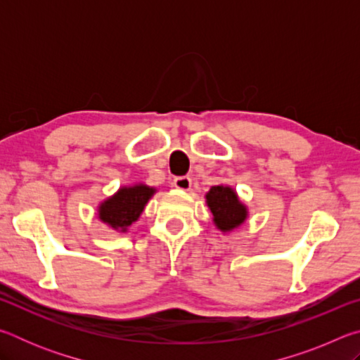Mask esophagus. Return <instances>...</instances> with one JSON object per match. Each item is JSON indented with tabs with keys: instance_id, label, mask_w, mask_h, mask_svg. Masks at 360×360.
<instances>
[{
	"instance_id": "34e87169",
	"label": "esophagus",
	"mask_w": 360,
	"mask_h": 360,
	"mask_svg": "<svg viewBox=\"0 0 360 360\" xmlns=\"http://www.w3.org/2000/svg\"><path fill=\"white\" fill-rule=\"evenodd\" d=\"M173 186L176 188H179V191H188L192 186V179L188 178V176H178V178H174Z\"/></svg>"
}]
</instances>
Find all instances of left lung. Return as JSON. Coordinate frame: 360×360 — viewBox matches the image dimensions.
<instances>
[{
  "label": "left lung",
  "mask_w": 360,
  "mask_h": 360,
  "mask_svg": "<svg viewBox=\"0 0 360 360\" xmlns=\"http://www.w3.org/2000/svg\"><path fill=\"white\" fill-rule=\"evenodd\" d=\"M206 203L214 216L219 230L230 231L246 221V206L238 200V195L227 186H214L206 193Z\"/></svg>",
  "instance_id": "left-lung-1"
}]
</instances>
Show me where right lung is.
Wrapping results in <instances>:
<instances>
[{
  "mask_svg": "<svg viewBox=\"0 0 360 360\" xmlns=\"http://www.w3.org/2000/svg\"><path fill=\"white\" fill-rule=\"evenodd\" d=\"M155 188L144 184L122 187L120 191L100 205L98 217L112 229L125 231L127 227L138 221L146 203L154 195Z\"/></svg>",
  "mask_w": 360,
  "mask_h": 360,
  "instance_id": "obj_1",
  "label": "right lung"
}]
</instances>
